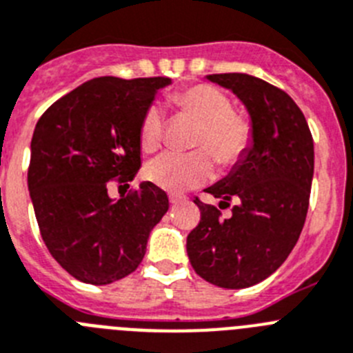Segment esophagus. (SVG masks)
Listing matches in <instances>:
<instances>
[{"mask_svg":"<svg viewBox=\"0 0 353 353\" xmlns=\"http://www.w3.org/2000/svg\"><path fill=\"white\" fill-rule=\"evenodd\" d=\"M169 200H170V204L177 205V204H181V202H184V200H186V199H184L183 195H170Z\"/></svg>","mask_w":353,"mask_h":353,"instance_id":"esophagus-1","label":"esophagus"}]
</instances>
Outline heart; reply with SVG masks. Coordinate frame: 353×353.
<instances>
[{
    "mask_svg": "<svg viewBox=\"0 0 353 353\" xmlns=\"http://www.w3.org/2000/svg\"><path fill=\"white\" fill-rule=\"evenodd\" d=\"M174 103L186 116L200 123L193 139V153H163L145 167V176L167 192H184L208 183L216 163L232 169L246 158L255 141L252 119L234 110L230 97L211 84H195L174 93ZM163 112L153 105L141 123V145L153 151L163 141Z\"/></svg>",
    "mask_w": 353,
    "mask_h": 353,
    "instance_id": "1",
    "label": "heart"
}]
</instances>
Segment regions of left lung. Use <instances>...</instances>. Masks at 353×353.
I'll return each instance as SVG.
<instances>
[{"mask_svg": "<svg viewBox=\"0 0 353 353\" xmlns=\"http://www.w3.org/2000/svg\"><path fill=\"white\" fill-rule=\"evenodd\" d=\"M211 82L236 94L255 128L250 153L205 192L234 202L230 218L195 199L200 221L186 252L200 278L221 288L260 283L287 260L306 221L315 149L306 117L276 85L248 74H212Z\"/></svg>", "mask_w": 353, "mask_h": 353, "instance_id": "8db88e82", "label": "left lung"}]
</instances>
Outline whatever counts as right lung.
Returning a JSON list of instances; mask_svg holds the SVG:
<instances>
[{"label":"right lung","mask_w":353,"mask_h":353,"mask_svg":"<svg viewBox=\"0 0 353 353\" xmlns=\"http://www.w3.org/2000/svg\"><path fill=\"white\" fill-rule=\"evenodd\" d=\"M169 77H98L42 114L31 139L28 188L50 255L90 285H109L139 268L149 232L169 209L151 181L109 196L110 181L130 186L141 169V123Z\"/></svg>","instance_id":"obj_1"}]
</instances>
